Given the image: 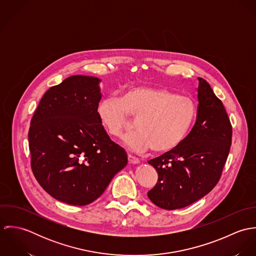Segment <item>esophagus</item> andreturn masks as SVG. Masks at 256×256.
<instances>
[{
    "label": "esophagus",
    "mask_w": 256,
    "mask_h": 256,
    "mask_svg": "<svg viewBox=\"0 0 256 256\" xmlns=\"http://www.w3.org/2000/svg\"><path fill=\"white\" fill-rule=\"evenodd\" d=\"M128 160H129V162L132 164H137L140 162L139 158H136L135 156H132V154H128Z\"/></svg>",
    "instance_id": "obj_1"
}]
</instances>
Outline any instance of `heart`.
<instances>
[{
	"label": "heart",
	"instance_id": "1",
	"mask_svg": "<svg viewBox=\"0 0 256 256\" xmlns=\"http://www.w3.org/2000/svg\"><path fill=\"white\" fill-rule=\"evenodd\" d=\"M195 104L185 96L164 88L134 86L120 98L108 96L98 106L100 120L110 136L120 138L136 119V131L124 138L128 148L164 154L180 146L195 117Z\"/></svg>",
	"mask_w": 256,
	"mask_h": 256
}]
</instances>
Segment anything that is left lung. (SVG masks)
Returning a JSON list of instances; mask_svg holds the SVG:
<instances>
[{"label":"left lung","instance_id":"obj_1","mask_svg":"<svg viewBox=\"0 0 256 256\" xmlns=\"http://www.w3.org/2000/svg\"><path fill=\"white\" fill-rule=\"evenodd\" d=\"M198 80L199 104L192 130L180 146L148 162L158 176L148 197L164 210L184 208L208 194L219 182L232 145L226 111L207 80Z\"/></svg>","mask_w":256,"mask_h":256}]
</instances>
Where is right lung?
Here are the masks:
<instances>
[{"instance_id": "add662e5", "label": "right lung", "mask_w": 256, "mask_h": 256, "mask_svg": "<svg viewBox=\"0 0 256 256\" xmlns=\"http://www.w3.org/2000/svg\"><path fill=\"white\" fill-rule=\"evenodd\" d=\"M100 82L67 78L44 94L30 122L32 172L48 194L70 205L96 200L128 162L100 120Z\"/></svg>"}]
</instances>
